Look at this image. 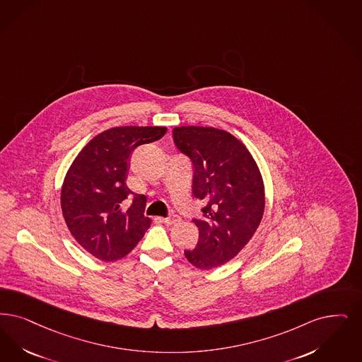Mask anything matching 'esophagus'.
Segmentation results:
<instances>
[{
	"label": "esophagus",
	"instance_id": "34e87169",
	"mask_svg": "<svg viewBox=\"0 0 362 362\" xmlns=\"http://www.w3.org/2000/svg\"><path fill=\"white\" fill-rule=\"evenodd\" d=\"M165 225H168V226H171V225H175V223H177L179 221H180V217L179 216H176V214H173V216H170V217L163 218L161 219Z\"/></svg>",
	"mask_w": 362,
	"mask_h": 362
}]
</instances>
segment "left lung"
<instances>
[{
    "instance_id": "1",
    "label": "left lung",
    "mask_w": 362,
    "mask_h": 362,
    "mask_svg": "<svg viewBox=\"0 0 362 362\" xmlns=\"http://www.w3.org/2000/svg\"><path fill=\"white\" fill-rule=\"evenodd\" d=\"M173 136L192 165V197L206 203L203 217L192 218L198 244L185 256L211 269L232 260L257 230L264 214L260 173L244 144L225 130L179 127Z\"/></svg>"
}]
</instances>
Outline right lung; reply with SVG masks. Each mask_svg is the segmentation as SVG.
Returning a JSON list of instances; mask_svg holds the SVG:
<instances>
[{
  "mask_svg": "<svg viewBox=\"0 0 362 362\" xmlns=\"http://www.w3.org/2000/svg\"><path fill=\"white\" fill-rule=\"evenodd\" d=\"M161 127H119L94 137L74 160L62 188L63 217L74 238L102 261L125 257L151 226L146 197L127 187L130 153L160 140ZM132 204L123 210L124 199Z\"/></svg>",
  "mask_w": 362,
  "mask_h": 362,
  "instance_id": "right-lung-1",
  "label": "right lung"
}]
</instances>
